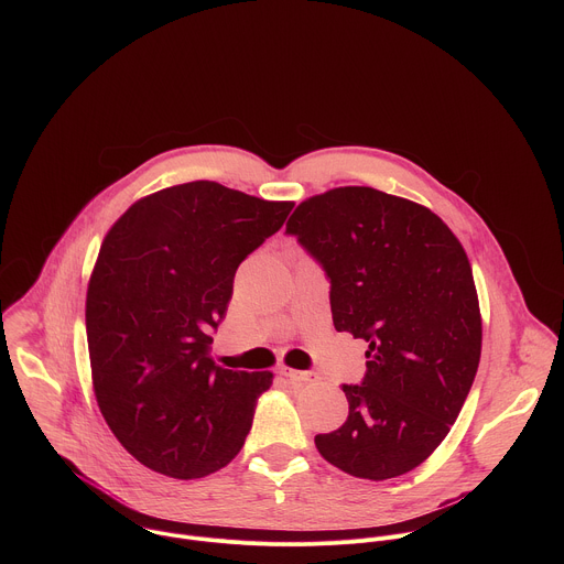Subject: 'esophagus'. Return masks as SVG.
<instances>
[{
  "mask_svg": "<svg viewBox=\"0 0 564 564\" xmlns=\"http://www.w3.org/2000/svg\"><path fill=\"white\" fill-rule=\"evenodd\" d=\"M279 372H281L283 377L292 379V381H299V383H305V381H312V379H314V375H312V372H301V370H292V368H288V366L279 368Z\"/></svg>",
  "mask_w": 564,
  "mask_h": 564,
  "instance_id": "obj_1",
  "label": "esophagus"
}]
</instances>
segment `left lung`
Returning a JSON list of instances; mask_svg holds the SVG:
<instances>
[{
    "label": "left lung",
    "instance_id": "1",
    "mask_svg": "<svg viewBox=\"0 0 564 564\" xmlns=\"http://www.w3.org/2000/svg\"><path fill=\"white\" fill-rule=\"evenodd\" d=\"M288 231L330 279L337 333L366 339V377L344 386L348 420L314 444L361 479L417 468L473 386L481 314L459 238L429 207L372 187L305 198Z\"/></svg>",
    "mask_w": 564,
    "mask_h": 564
}]
</instances>
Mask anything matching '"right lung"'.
Masks as SVG:
<instances>
[{
  "label": "right lung",
  "instance_id": "add662e5",
  "mask_svg": "<svg viewBox=\"0 0 564 564\" xmlns=\"http://www.w3.org/2000/svg\"><path fill=\"white\" fill-rule=\"evenodd\" d=\"M292 205L196 181L135 200L107 231L87 290L91 381L111 433L147 468L196 479L243 448L274 375L216 366L209 335L236 268Z\"/></svg>",
  "mask_w": 564,
  "mask_h": 564
}]
</instances>
